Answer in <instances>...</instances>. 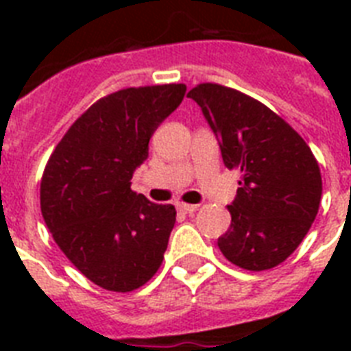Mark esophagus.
Masks as SVG:
<instances>
[{
	"label": "esophagus",
	"instance_id": "1",
	"mask_svg": "<svg viewBox=\"0 0 351 351\" xmlns=\"http://www.w3.org/2000/svg\"><path fill=\"white\" fill-rule=\"evenodd\" d=\"M176 208H178V211H182V213L189 215V213H195V211L198 209V206H195V204H184V202H182V204H178Z\"/></svg>",
	"mask_w": 351,
	"mask_h": 351
}]
</instances>
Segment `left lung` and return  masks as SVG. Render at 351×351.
<instances>
[{
	"mask_svg": "<svg viewBox=\"0 0 351 351\" xmlns=\"http://www.w3.org/2000/svg\"><path fill=\"white\" fill-rule=\"evenodd\" d=\"M220 140L228 169H239L231 226L219 239L222 255L242 269L264 271L293 253L319 211L322 178L299 132L255 98L219 84L187 93Z\"/></svg>",
	"mask_w": 351,
	"mask_h": 351,
	"instance_id": "1",
	"label": "left lung"
}]
</instances>
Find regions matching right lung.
I'll return each mask as SVG.
<instances>
[{
  "label": "right lung",
  "mask_w": 351,
  "mask_h": 351,
  "mask_svg": "<svg viewBox=\"0 0 351 351\" xmlns=\"http://www.w3.org/2000/svg\"><path fill=\"white\" fill-rule=\"evenodd\" d=\"M184 95V84H165L104 96L69 127L45 165L47 228L76 269L107 291H134L162 266L176 209L136 195L131 178Z\"/></svg>",
  "instance_id": "obj_1"
}]
</instances>
